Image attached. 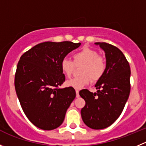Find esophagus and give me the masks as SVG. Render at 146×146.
<instances>
[{
    "label": "esophagus",
    "instance_id": "esophagus-1",
    "mask_svg": "<svg viewBox=\"0 0 146 146\" xmlns=\"http://www.w3.org/2000/svg\"><path fill=\"white\" fill-rule=\"evenodd\" d=\"M76 97H77V98H79V97H80V95H79V90H76Z\"/></svg>",
    "mask_w": 146,
    "mask_h": 146
}]
</instances>
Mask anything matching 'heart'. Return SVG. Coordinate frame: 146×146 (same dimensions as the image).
Segmentation results:
<instances>
[{
	"label": "heart",
	"mask_w": 146,
	"mask_h": 146,
	"mask_svg": "<svg viewBox=\"0 0 146 146\" xmlns=\"http://www.w3.org/2000/svg\"><path fill=\"white\" fill-rule=\"evenodd\" d=\"M73 62L64 58L60 64L61 69L66 77H70L76 66H82L80 73L81 76L66 82L68 87L81 90L86 85L99 80L106 70V62L103 56L98 55V51L88 47H84L72 55Z\"/></svg>",
	"instance_id": "b5f03b06"
}]
</instances>
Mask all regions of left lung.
I'll use <instances>...</instances> for the list:
<instances>
[{
	"mask_svg": "<svg viewBox=\"0 0 146 146\" xmlns=\"http://www.w3.org/2000/svg\"><path fill=\"white\" fill-rule=\"evenodd\" d=\"M96 45L105 51L106 70L97 82V92L82 90L80 95L86 104L81 110L84 124L95 130L106 128L123 112L130 92V67L121 51L105 42Z\"/></svg>",
	"mask_w": 146,
	"mask_h": 146,
	"instance_id": "8db88e82",
	"label": "left lung"
}]
</instances>
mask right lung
I'll list each match as a JSON object with an SVG mask.
<instances>
[{"mask_svg":"<svg viewBox=\"0 0 146 146\" xmlns=\"http://www.w3.org/2000/svg\"><path fill=\"white\" fill-rule=\"evenodd\" d=\"M80 45L46 41L21 56L15 74L16 95L26 117L38 128L54 130L63 123L76 92L71 87L59 88L65 81L60 64Z\"/></svg>","mask_w":146,"mask_h":146,"instance_id":"1","label":"right lung"}]
</instances>
